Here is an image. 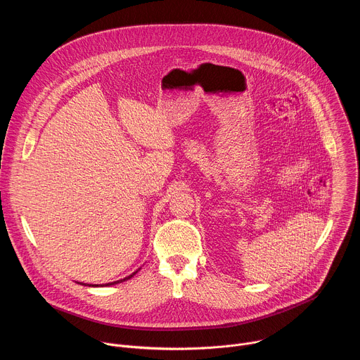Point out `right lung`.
<instances>
[{
	"label": "right lung",
	"instance_id": "1",
	"mask_svg": "<svg viewBox=\"0 0 360 360\" xmlns=\"http://www.w3.org/2000/svg\"><path fill=\"white\" fill-rule=\"evenodd\" d=\"M138 272V271H136ZM136 272H134L132 275H129V276H127V278H124V279H121V281H117V282H112V283H105V286H110V285H114V283H120V282H124V281H127V279H131ZM91 286V285H89ZM98 286V285H96ZM101 286H104V285H101Z\"/></svg>",
	"mask_w": 360,
	"mask_h": 360
}]
</instances>
